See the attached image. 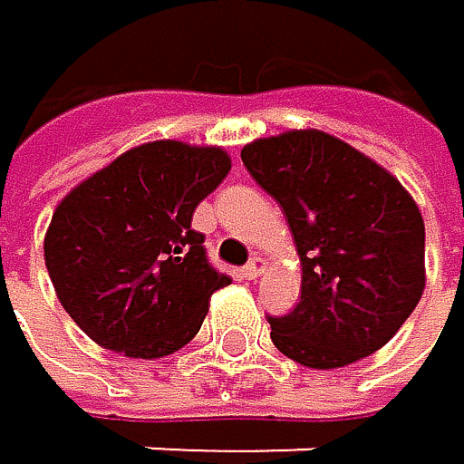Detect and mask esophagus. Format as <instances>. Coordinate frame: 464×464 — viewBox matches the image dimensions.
Returning a JSON list of instances; mask_svg holds the SVG:
<instances>
[{
  "label": "esophagus",
  "instance_id": "obj_1",
  "mask_svg": "<svg viewBox=\"0 0 464 464\" xmlns=\"http://www.w3.org/2000/svg\"><path fill=\"white\" fill-rule=\"evenodd\" d=\"M264 270H266V264H264V258H253L245 270H242V276L247 278V281H256V278H261L264 276Z\"/></svg>",
  "mask_w": 464,
  "mask_h": 464
}]
</instances>
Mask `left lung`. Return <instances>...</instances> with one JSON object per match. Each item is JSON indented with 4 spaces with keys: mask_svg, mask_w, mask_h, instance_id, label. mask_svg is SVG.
Instances as JSON below:
<instances>
[{
    "mask_svg": "<svg viewBox=\"0 0 464 464\" xmlns=\"http://www.w3.org/2000/svg\"><path fill=\"white\" fill-rule=\"evenodd\" d=\"M242 161L284 208L300 256V303L270 317L276 348L314 370L384 348L426 289V227L412 194L314 128L256 139Z\"/></svg>",
    "mask_w": 464,
    "mask_h": 464,
    "instance_id": "1",
    "label": "left lung"
}]
</instances>
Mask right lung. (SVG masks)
Listing matches in <instances>:
<instances>
[{
  "instance_id": "right-lung-1",
  "label": "right lung",
  "mask_w": 464,
  "mask_h": 464,
  "mask_svg": "<svg viewBox=\"0 0 464 464\" xmlns=\"http://www.w3.org/2000/svg\"><path fill=\"white\" fill-rule=\"evenodd\" d=\"M222 147L147 141L77 183L44 237L61 306L108 351L161 359L200 331L230 278L206 258L194 208L225 180Z\"/></svg>"
}]
</instances>
